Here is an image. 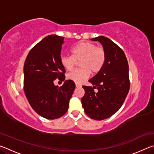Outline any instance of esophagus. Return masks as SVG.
Listing matches in <instances>:
<instances>
[{"label":"esophagus","instance_id":"esophagus-1","mask_svg":"<svg viewBox=\"0 0 154 154\" xmlns=\"http://www.w3.org/2000/svg\"><path fill=\"white\" fill-rule=\"evenodd\" d=\"M75 87H76L77 88H81V87H82V85H81L80 84H78V83H75Z\"/></svg>","mask_w":154,"mask_h":154}]
</instances>
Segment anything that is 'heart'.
<instances>
[{"label": "heart", "instance_id": "1", "mask_svg": "<svg viewBox=\"0 0 154 154\" xmlns=\"http://www.w3.org/2000/svg\"><path fill=\"white\" fill-rule=\"evenodd\" d=\"M71 56H62L60 59L62 66L66 71H71L75 61H79L80 69L74 70L67 75V79L75 83H82L90 77V72L96 74L102 69L106 60L105 50L98 48L94 43H80L72 48Z\"/></svg>", "mask_w": 154, "mask_h": 154}]
</instances>
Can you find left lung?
<instances>
[{"label": "left lung", "mask_w": 154, "mask_h": 154, "mask_svg": "<svg viewBox=\"0 0 154 154\" xmlns=\"http://www.w3.org/2000/svg\"><path fill=\"white\" fill-rule=\"evenodd\" d=\"M90 40L102 44L106 60L102 69L89 80L93 86H83L82 103L88 116L103 120L120 109L128 93L129 67L123 50L109 38L99 36Z\"/></svg>", "instance_id": "8db88e82"}]
</instances>
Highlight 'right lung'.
Masks as SVG:
<instances>
[{
	"label": "right lung",
	"instance_id": "add662e5",
	"mask_svg": "<svg viewBox=\"0 0 154 154\" xmlns=\"http://www.w3.org/2000/svg\"><path fill=\"white\" fill-rule=\"evenodd\" d=\"M64 37L46 36L31 49L24 66V90L30 106L39 116L48 119L66 113L75 84L65 79V69L60 64ZM58 78L65 81L60 87L54 85Z\"/></svg>",
	"mask_w": 154,
	"mask_h": 154
}]
</instances>
